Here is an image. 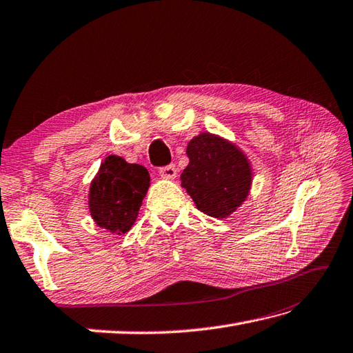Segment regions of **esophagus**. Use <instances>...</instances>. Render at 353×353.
I'll return each instance as SVG.
<instances>
[{
  "label": "esophagus",
  "mask_w": 353,
  "mask_h": 353,
  "mask_svg": "<svg viewBox=\"0 0 353 353\" xmlns=\"http://www.w3.org/2000/svg\"><path fill=\"white\" fill-rule=\"evenodd\" d=\"M158 174L163 178H168V179H174L176 176V168L175 164H168V166H163L158 169Z\"/></svg>",
  "instance_id": "esophagus-1"
}]
</instances>
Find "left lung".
<instances>
[{
	"instance_id": "1",
	"label": "left lung",
	"mask_w": 353,
	"mask_h": 353,
	"mask_svg": "<svg viewBox=\"0 0 353 353\" xmlns=\"http://www.w3.org/2000/svg\"><path fill=\"white\" fill-rule=\"evenodd\" d=\"M187 155L190 161L181 174V185L198 210L213 218L228 216L250 192L247 158L232 143L205 132L189 143Z\"/></svg>"
}]
</instances>
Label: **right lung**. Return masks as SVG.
Here are the masks:
<instances>
[{"label":"right lung","instance_id":"right-lung-1","mask_svg":"<svg viewBox=\"0 0 353 353\" xmlns=\"http://www.w3.org/2000/svg\"><path fill=\"white\" fill-rule=\"evenodd\" d=\"M149 181V172L140 164H129L117 155L106 157L90 189V210L96 224L112 233H126L139 214Z\"/></svg>","mask_w":353,"mask_h":353}]
</instances>
